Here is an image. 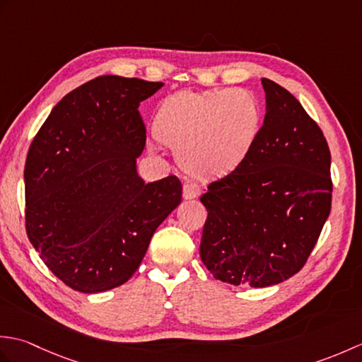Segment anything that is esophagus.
<instances>
[{"label": "esophagus", "mask_w": 362, "mask_h": 362, "mask_svg": "<svg viewBox=\"0 0 362 362\" xmlns=\"http://www.w3.org/2000/svg\"><path fill=\"white\" fill-rule=\"evenodd\" d=\"M201 194V187L197 183L193 182H187L183 183V197L185 199H194Z\"/></svg>", "instance_id": "34e87169"}]
</instances>
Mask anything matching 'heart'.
<instances>
[{
  "label": "heart",
  "instance_id": "obj_1",
  "mask_svg": "<svg viewBox=\"0 0 362 362\" xmlns=\"http://www.w3.org/2000/svg\"><path fill=\"white\" fill-rule=\"evenodd\" d=\"M259 109L236 88L179 91L165 98L153 117V135L177 151L182 168L196 177L235 171L257 141Z\"/></svg>",
  "mask_w": 362,
  "mask_h": 362
}]
</instances>
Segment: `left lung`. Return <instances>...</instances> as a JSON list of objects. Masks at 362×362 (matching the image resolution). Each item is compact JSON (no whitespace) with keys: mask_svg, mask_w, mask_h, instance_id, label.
I'll list each match as a JSON object with an SVG mask.
<instances>
[{"mask_svg":"<svg viewBox=\"0 0 362 362\" xmlns=\"http://www.w3.org/2000/svg\"><path fill=\"white\" fill-rule=\"evenodd\" d=\"M266 117L249 156L201 196V258L214 279L264 288L308 261L332 210L328 143L286 88L261 79Z\"/></svg>","mask_w":362,"mask_h":362,"instance_id":"8db88e82","label":"left lung"}]
</instances>
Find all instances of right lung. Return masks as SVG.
Returning <instances> with one entry per match:
<instances>
[{
	"mask_svg": "<svg viewBox=\"0 0 362 362\" xmlns=\"http://www.w3.org/2000/svg\"><path fill=\"white\" fill-rule=\"evenodd\" d=\"M163 87L99 76L70 91L34 136L25 165L26 233L49 271L74 291L119 286L182 201L175 175L144 183L138 107Z\"/></svg>",
	"mask_w": 362,
	"mask_h": 362,
	"instance_id": "1",
	"label": "right lung"
}]
</instances>
